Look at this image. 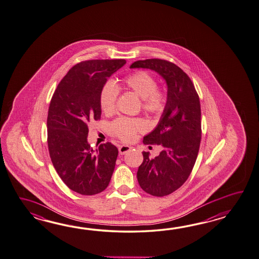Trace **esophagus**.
Returning a JSON list of instances; mask_svg holds the SVG:
<instances>
[{
    "label": "esophagus",
    "mask_w": 259,
    "mask_h": 259,
    "mask_svg": "<svg viewBox=\"0 0 259 259\" xmlns=\"http://www.w3.org/2000/svg\"><path fill=\"white\" fill-rule=\"evenodd\" d=\"M130 150H131V147H130V146H128V145H121V146L119 147V153H120L121 155H123V154H125V153L128 152Z\"/></svg>",
    "instance_id": "esophagus-1"
}]
</instances>
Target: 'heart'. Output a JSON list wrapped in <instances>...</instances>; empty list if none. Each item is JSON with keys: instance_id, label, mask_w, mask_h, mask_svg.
I'll return each instance as SVG.
<instances>
[{"instance_id": "obj_1", "label": "heart", "mask_w": 259, "mask_h": 259, "mask_svg": "<svg viewBox=\"0 0 259 259\" xmlns=\"http://www.w3.org/2000/svg\"><path fill=\"white\" fill-rule=\"evenodd\" d=\"M122 87L132 91L141 98L142 109L154 115L163 112L166 107V94L157 89L155 78L146 71H138L127 76L122 80ZM119 90L113 81H107L100 92V106L105 113H112L115 110L116 100ZM147 129V123L141 118H118L109 126V132L122 141H132L138 132Z\"/></svg>"}]
</instances>
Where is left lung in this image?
Returning <instances> with one entry per match:
<instances>
[{"mask_svg":"<svg viewBox=\"0 0 259 259\" xmlns=\"http://www.w3.org/2000/svg\"><path fill=\"white\" fill-rule=\"evenodd\" d=\"M130 68L154 70L166 81V107L155 129L143 139L145 145H161L162 150L153 159L143 151L137 176L147 193L168 195L184 184L195 164L201 143L200 98L190 77L176 64L152 58Z\"/></svg>","mask_w":259,"mask_h":259,"instance_id":"8db88e82","label":"left lung"}]
</instances>
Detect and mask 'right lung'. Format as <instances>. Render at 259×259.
Here are the masks:
<instances>
[{
	"label": "right lung",
	"mask_w": 259,
	"mask_h": 259,
	"mask_svg": "<svg viewBox=\"0 0 259 259\" xmlns=\"http://www.w3.org/2000/svg\"><path fill=\"white\" fill-rule=\"evenodd\" d=\"M125 63L124 59H97L76 64L53 95L47 117L49 154L64 183L81 195L106 190L114 171L118 149L107 142L93 150L87 123L100 119L101 89Z\"/></svg>",
	"instance_id": "obj_1"
}]
</instances>
